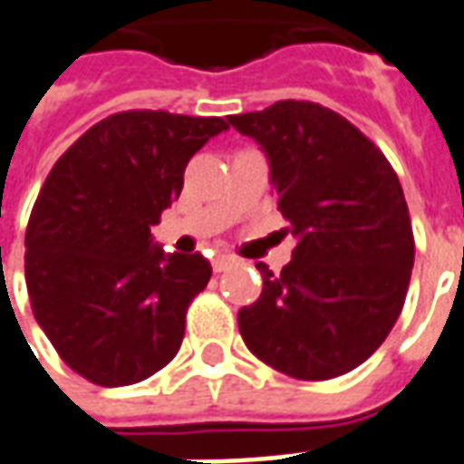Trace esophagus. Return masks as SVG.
I'll use <instances>...</instances> for the list:
<instances>
[{
	"label": "esophagus",
	"instance_id": "obj_1",
	"mask_svg": "<svg viewBox=\"0 0 464 464\" xmlns=\"http://www.w3.org/2000/svg\"><path fill=\"white\" fill-rule=\"evenodd\" d=\"M233 264H236V256H231V254L216 256V258H213V271H216V274H221V271H226V268Z\"/></svg>",
	"mask_w": 464,
	"mask_h": 464
}]
</instances>
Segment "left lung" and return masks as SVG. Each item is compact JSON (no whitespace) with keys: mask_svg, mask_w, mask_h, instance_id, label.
Here are the masks:
<instances>
[{"mask_svg":"<svg viewBox=\"0 0 464 464\" xmlns=\"http://www.w3.org/2000/svg\"><path fill=\"white\" fill-rule=\"evenodd\" d=\"M254 138L296 248L238 311L246 346L288 377H342L377 352L400 316L414 238L400 178L334 110L281 100L228 118Z\"/></svg>","mask_w":464,"mask_h":464,"instance_id":"left-lung-1","label":"left lung"}]
</instances>
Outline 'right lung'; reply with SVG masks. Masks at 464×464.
I'll use <instances>...</instances> for the list:
<instances>
[{
	"instance_id": "obj_1",
	"label": "right lung",
	"mask_w": 464,
	"mask_h": 464,
	"mask_svg": "<svg viewBox=\"0 0 464 464\" xmlns=\"http://www.w3.org/2000/svg\"><path fill=\"white\" fill-rule=\"evenodd\" d=\"M226 130L221 118L118 112L44 180L24 236L29 301L57 354L92 384L128 387L178 354L210 264L165 254L150 228L180 196L188 160Z\"/></svg>"
}]
</instances>
